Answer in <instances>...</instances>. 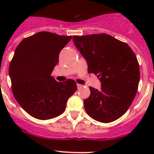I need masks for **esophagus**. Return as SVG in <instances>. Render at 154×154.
<instances>
[{"instance_id": "34e87169", "label": "esophagus", "mask_w": 154, "mask_h": 154, "mask_svg": "<svg viewBox=\"0 0 154 154\" xmlns=\"http://www.w3.org/2000/svg\"><path fill=\"white\" fill-rule=\"evenodd\" d=\"M77 88H78V89H81V88H82V85H80V84H77Z\"/></svg>"}]
</instances>
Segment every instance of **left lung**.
I'll use <instances>...</instances> for the list:
<instances>
[{
  "instance_id": "1",
  "label": "left lung",
  "mask_w": 154,
  "mask_h": 154,
  "mask_svg": "<svg viewBox=\"0 0 154 154\" xmlns=\"http://www.w3.org/2000/svg\"><path fill=\"white\" fill-rule=\"evenodd\" d=\"M72 39L89 73L96 75L102 83L100 90L89 87L90 96L84 99L87 114L101 123L116 120L127 111L138 89L137 56L126 43L106 34L75 35Z\"/></svg>"
}]
</instances>
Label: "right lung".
<instances>
[{
	"label": "right lung",
	"mask_w": 154,
	"mask_h": 154,
	"mask_svg": "<svg viewBox=\"0 0 154 154\" xmlns=\"http://www.w3.org/2000/svg\"><path fill=\"white\" fill-rule=\"evenodd\" d=\"M72 36L41 31L23 39L9 65L13 95L32 117L45 120L63 113L77 85L74 80L55 81L51 75L61 50Z\"/></svg>",
	"instance_id": "add662e5"
}]
</instances>
